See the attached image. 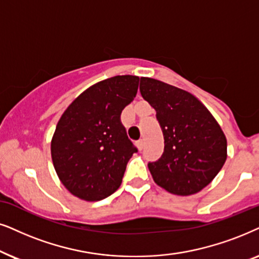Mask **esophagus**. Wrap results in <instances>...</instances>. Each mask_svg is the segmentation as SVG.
<instances>
[{"label":"esophagus","instance_id":"1","mask_svg":"<svg viewBox=\"0 0 259 259\" xmlns=\"http://www.w3.org/2000/svg\"><path fill=\"white\" fill-rule=\"evenodd\" d=\"M136 146H137V148H139L140 150H142L143 149V146H144V142H143V140H139L136 142Z\"/></svg>","mask_w":259,"mask_h":259}]
</instances>
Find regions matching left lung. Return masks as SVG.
<instances>
[{"label":"left lung","instance_id":"left-lung-1","mask_svg":"<svg viewBox=\"0 0 259 259\" xmlns=\"http://www.w3.org/2000/svg\"><path fill=\"white\" fill-rule=\"evenodd\" d=\"M142 97L156 111L164 151L148 163L155 184L177 195H192L212 182L227 158L225 134L208 109L185 90L141 78Z\"/></svg>","mask_w":259,"mask_h":259}]
</instances>
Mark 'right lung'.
<instances>
[{
  "label": "right lung",
  "instance_id": "obj_1",
  "mask_svg": "<svg viewBox=\"0 0 259 259\" xmlns=\"http://www.w3.org/2000/svg\"><path fill=\"white\" fill-rule=\"evenodd\" d=\"M139 81L136 75H116L96 82L61 115L52 137V161L61 184L77 198L99 201L122 184L137 149L120 113L136 97Z\"/></svg>",
  "mask_w": 259,
  "mask_h": 259
}]
</instances>
